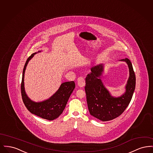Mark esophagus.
<instances>
[{
    "label": "esophagus",
    "instance_id": "34e87169",
    "mask_svg": "<svg viewBox=\"0 0 153 153\" xmlns=\"http://www.w3.org/2000/svg\"><path fill=\"white\" fill-rule=\"evenodd\" d=\"M77 84L80 88L83 87L85 85V81L83 77H80L77 79Z\"/></svg>",
    "mask_w": 153,
    "mask_h": 153
}]
</instances>
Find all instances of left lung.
<instances>
[{
  "mask_svg": "<svg viewBox=\"0 0 153 153\" xmlns=\"http://www.w3.org/2000/svg\"><path fill=\"white\" fill-rule=\"evenodd\" d=\"M128 67L129 77L123 95L115 97L104 85L101 76L104 64H100L91 68V72L85 79V90L90 114L102 122L109 121L120 116L131 102L135 88L136 79L131 61L128 58L119 60Z\"/></svg>",
  "mask_w": 153,
  "mask_h": 153,
  "instance_id": "obj_1",
  "label": "left lung"
}]
</instances>
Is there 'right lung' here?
Wrapping results in <instances>:
<instances>
[{"label": "right lung", "instance_id": "obj_1", "mask_svg": "<svg viewBox=\"0 0 153 153\" xmlns=\"http://www.w3.org/2000/svg\"><path fill=\"white\" fill-rule=\"evenodd\" d=\"M41 51H39L38 53ZM36 53V52L33 53L27 58L23 70L21 83L22 100L27 109L31 114L48 120H53L61 115L65 109L69 98L75 88V83L74 81H68L62 83L58 90L51 97L42 102H36L31 100L26 94L25 89V73L30 60Z\"/></svg>", "mask_w": 153, "mask_h": 153}]
</instances>
